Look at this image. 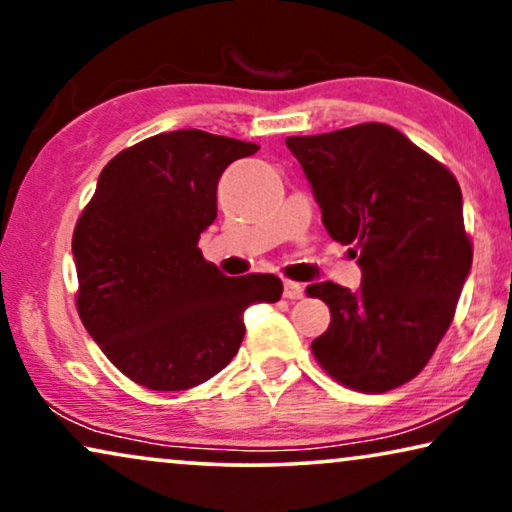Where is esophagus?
<instances>
[{
  "instance_id": "1",
  "label": "esophagus",
  "mask_w": 512,
  "mask_h": 512,
  "mask_svg": "<svg viewBox=\"0 0 512 512\" xmlns=\"http://www.w3.org/2000/svg\"><path fill=\"white\" fill-rule=\"evenodd\" d=\"M283 294H285V299H301L304 297V285L294 283V280H285Z\"/></svg>"
}]
</instances>
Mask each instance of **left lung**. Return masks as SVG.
I'll return each instance as SVG.
<instances>
[{
    "label": "left lung",
    "mask_w": 512,
    "mask_h": 512,
    "mask_svg": "<svg viewBox=\"0 0 512 512\" xmlns=\"http://www.w3.org/2000/svg\"><path fill=\"white\" fill-rule=\"evenodd\" d=\"M285 143L313 187L322 225L352 246L362 269L357 292L331 280L306 287L331 313L313 355L350 390H394L427 366L471 271L457 178L383 122Z\"/></svg>",
    "instance_id": "1"
}]
</instances>
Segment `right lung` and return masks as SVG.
Here are the masks:
<instances>
[{
	"instance_id": "right-lung-1",
	"label": "right lung",
	"mask_w": 512,
	"mask_h": 512,
	"mask_svg": "<svg viewBox=\"0 0 512 512\" xmlns=\"http://www.w3.org/2000/svg\"><path fill=\"white\" fill-rule=\"evenodd\" d=\"M259 146L201 132L155 134L99 174L76 222V308L115 369L178 392L213 378L239 352L243 311L273 304L271 273L227 278L197 248L218 215V181Z\"/></svg>"
}]
</instances>
